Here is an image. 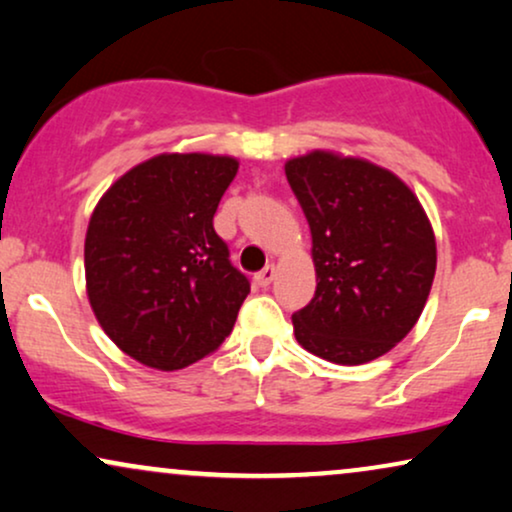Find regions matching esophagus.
<instances>
[{"mask_svg":"<svg viewBox=\"0 0 512 512\" xmlns=\"http://www.w3.org/2000/svg\"><path fill=\"white\" fill-rule=\"evenodd\" d=\"M274 276H276V267L274 264H267V267H264L260 274H255V283L260 288H267L271 281H274Z\"/></svg>","mask_w":512,"mask_h":512,"instance_id":"34e87169","label":"esophagus"}]
</instances>
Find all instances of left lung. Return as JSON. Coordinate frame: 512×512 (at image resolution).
<instances>
[{"instance_id":"left-lung-1","label":"left lung","mask_w":512,"mask_h":512,"mask_svg":"<svg viewBox=\"0 0 512 512\" xmlns=\"http://www.w3.org/2000/svg\"><path fill=\"white\" fill-rule=\"evenodd\" d=\"M312 231L316 293L293 314L307 352L342 366L383 357L416 326L437 269L430 219L385 167L331 151L286 163Z\"/></svg>"}]
</instances>
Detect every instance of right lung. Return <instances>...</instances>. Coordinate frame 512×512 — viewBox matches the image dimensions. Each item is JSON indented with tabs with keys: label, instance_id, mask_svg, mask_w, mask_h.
Returning <instances> with one entry per match:
<instances>
[{
	"label": "right lung",
	"instance_id": "add662e5",
	"mask_svg": "<svg viewBox=\"0 0 512 512\" xmlns=\"http://www.w3.org/2000/svg\"><path fill=\"white\" fill-rule=\"evenodd\" d=\"M236 172L229 155H155L94 208L84 238L89 304L139 364H196L234 328L250 281L229 262L212 217Z\"/></svg>",
	"mask_w": 512,
	"mask_h": 512
}]
</instances>
